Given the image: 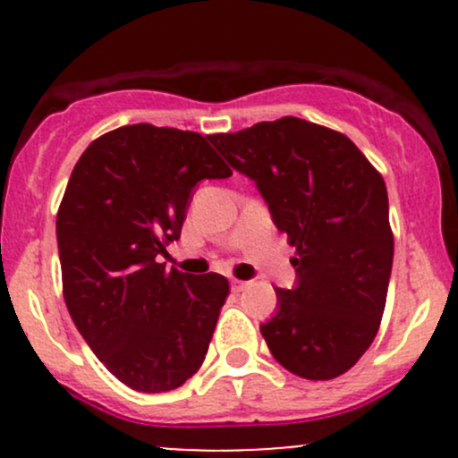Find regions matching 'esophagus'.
<instances>
[{"label": "esophagus", "mask_w": 458, "mask_h": 458, "mask_svg": "<svg viewBox=\"0 0 458 458\" xmlns=\"http://www.w3.org/2000/svg\"><path fill=\"white\" fill-rule=\"evenodd\" d=\"M247 286H250V282H245V280H236V277H233V280H230V288H233V293L245 291Z\"/></svg>", "instance_id": "1"}]
</instances>
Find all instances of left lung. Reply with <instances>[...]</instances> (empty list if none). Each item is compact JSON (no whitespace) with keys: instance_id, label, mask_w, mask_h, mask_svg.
Listing matches in <instances>:
<instances>
[{"instance_id":"obj_1","label":"left lung","mask_w":458,"mask_h":458,"mask_svg":"<svg viewBox=\"0 0 458 458\" xmlns=\"http://www.w3.org/2000/svg\"><path fill=\"white\" fill-rule=\"evenodd\" d=\"M208 141L256 182L297 250L295 286L276 288V314L260 325L271 355L310 381L344 375L375 340L390 284L381 174L346 135L293 115Z\"/></svg>"}]
</instances>
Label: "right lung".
<instances>
[{"instance_id":"right-lung-1","label":"right lung","mask_w":458,"mask_h":458,"mask_svg":"<svg viewBox=\"0 0 458 458\" xmlns=\"http://www.w3.org/2000/svg\"><path fill=\"white\" fill-rule=\"evenodd\" d=\"M230 174L208 138L144 123L94 140L72 170L55 222L64 301L131 390H176L202 366L228 280L157 259L181 239L198 182Z\"/></svg>"}]
</instances>
